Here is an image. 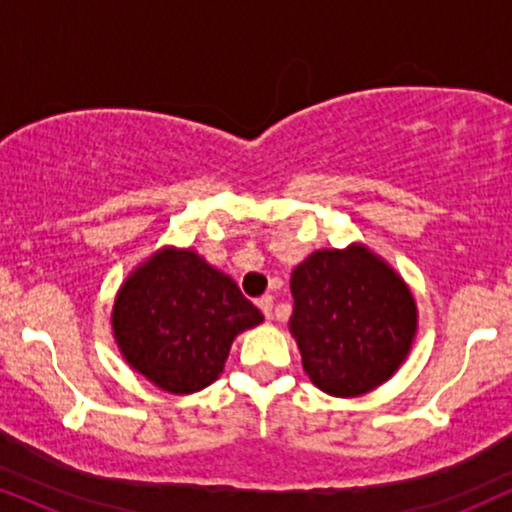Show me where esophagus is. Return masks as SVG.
I'll return each instance as SVG.
<instances>
[{"label": "esophagus", "mask_w": 512, "mask_h": 512, "mask_svg": "<svg viewBox=\"0 0 512 512\" xmlns=\"http://www.w3.org/2000/svg\"><path fill=\"white\" fill-rule=\"evenodd\" d=\"M257 305H260V310L264 313V317H272V313H274V298L272 296H262L260 301H257Z\"/></svg>", "instance_id": "obj_1"}]
</instances>
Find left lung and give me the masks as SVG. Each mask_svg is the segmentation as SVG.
I'll return each instance as SVG.
<instances>
[{
	"label": "left lung",
	"instance_id": "left-lung-1",
	"mask_svg": "<svg viewBox=\"0 0 512 512\" xmlns=\"http://www.w3.org/2000/svg\"><path fill=\"white\" fill-rule=\"evenodd\" d=\"M291 296L289 332L327 395H366L407 361L419 330L414 293L368 245L315 250L291 272Z\"/></svg>",
	"mask_w": 512,
	"mask_h": 512
}]
</instances>
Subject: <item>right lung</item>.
<instances>
[{"label": "right lung", "mask_w": 512, "mask_h": 512, "mask_svg": "<svg viewBox=\"0 0 512 512\" xmlns=\"http://www.w3.org/2000/svg\"><path fill=\"white\" fill-rule=\"evenodd\" d=\"M262 320L231 276L175 245L127 274L110 315L127 366L170 395H192L219 380L233 339Z\"/></svg>", "instance_id": "add662e5"}]
</instances>
